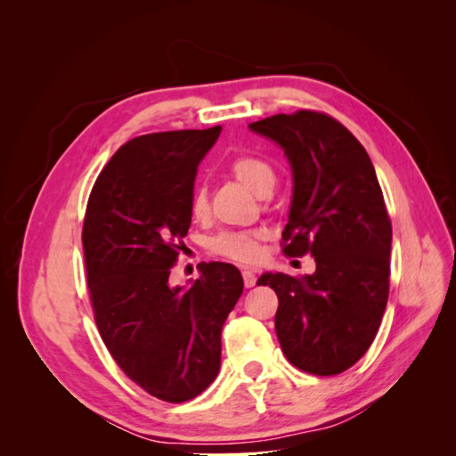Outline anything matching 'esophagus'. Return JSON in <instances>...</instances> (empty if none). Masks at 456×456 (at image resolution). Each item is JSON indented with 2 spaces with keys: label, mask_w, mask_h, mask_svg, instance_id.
I'll use <instances>...</instances> for the list:
<instances>
[{
  "label": "esophagus",
  "mask_w": 456,
  "mask_h": 456,
  "mask_svg": "<svg viewBox=\"0 0 456 456\" xmlns=\"http://www.w3.org/2000/svg\"><path fill=\"white\" fill-rule=\"evenodd\" d=\"M241 275H243V285L249 289V287H255V283H256V275H255V272H251V270H243L241 272Z\"/></svg>",
  "instance_id": "obj_1"
}]
</instances>
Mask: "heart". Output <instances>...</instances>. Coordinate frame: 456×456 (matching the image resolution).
Masks as SVG:
<instances>
[{
  "label": "heart",
  "mask_w": 456,
  "mask_h": 456,
  "mask_svg": "<svg viewBox=\"0 0 456 456\" xmlns=\"http://www.w3.org/2000/svg\"><path fill=\"white\" fill-rule=\"evenodd\" d=\"M228 173L243 186L255 191L256 196H268L275 186V181H278L273 165L268 159L253 154H241L233 158L228 165ZM188 209L196 220H203L209 215V194H207V188H194V191L190 194ZM260 241L262 232L256 230L220 232L209 241V249L218 256L240 262V265H249L258 256Z\"/></svg>",
  "instance_id": "b5f03b06"
}]
</instances>
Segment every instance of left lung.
Masks as SVG:
<instances>
[{"mask_svg":"<svg viewBox=\"0 0 456 456\" xmlns=\"http://www.w3.org/2000/svg\"><path fill=\"white\" fill-rule=\"evenodd\" d=\"M291 161L295 190L285 256L315 258L312 275L265 272L278 295L275 333L285 357L317 377L340 375L375 340L390 293L392 223L370 158L340 121L315 110L249 126Z\"/></svg>","mask_w":456,"mask_h":456,"instance_id":"1","label":"left lung"}]
</instances>
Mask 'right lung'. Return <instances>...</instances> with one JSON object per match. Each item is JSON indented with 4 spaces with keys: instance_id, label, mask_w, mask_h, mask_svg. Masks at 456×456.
Wrapping results in <instances>:
<instances>
[{
    "instance_id": "add662e5",
    "label": "right lung",
    "mask_w": 456,
    "mask_h": 456,
    "mask_svg": "<svg viewBox=\"0 0 456 456\" xmlns=\"http://www.w3.org/2000/svg\"><path fill=\"white\" fill-rule=\"evenodd\" d=\"M211 129L134 136L112 156L89 194L84 230L89 297L102 342L119 369L161 402L200 395L220 369V330L243 291L240 270L201 262L190 289H171Z\"/></svg>"
}]
</instances>
